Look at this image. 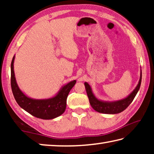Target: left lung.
Masks as SVG:
<instances>
[{
  "instance_id": "left-lung-1",
  "label": "left lung",
  "mask_w": 154,
  "mask_h": 154,
  "mask_svg": "<svg viewBox=\"0 0 154 154\" xmlns=\"http://www.w3.org/2000/svg\"><path fill=\"white\" fill-rule=\"evenodd\" d=\"M141 79L142 74L140 73L139 82L138 83L136 88L133 90V92L130 94L127 98L120 100L115 101V102H103V101L98 100L94 95L93 94L90 85L86 82H85L84 84L90 105L95 111L102 113L116 114L121 113V112L124 111L130 105V104L133 101L135 96L137 95L138 91L140 88V83H141Z\"/></svg>"
}]
</instances>
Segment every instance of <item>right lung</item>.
<instances>
[{
  "label": "right lung",
  "mask_w": 154,
  "mask_h": 154,
  "mask_svg": "<svg viewBox=\"0 0 154 154\" xmlns=\"http://www.w3.org/2000/svg\"><path fill=\"white\" fill-rule=\"evenodd\" d=\"M14 58L11 64V85L13 94L20 107L36 118L43 119L56 118L63 113L66 109L67 96L76 81H72L64 85L58 94L51 98L36 100L28 98L20 90L16 83L14 70Z\"/></svg>",
  "instance_id": "right-lung-1"
}]
</instances>
